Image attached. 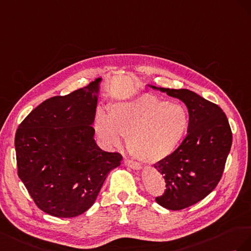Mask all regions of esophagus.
Returning a JSON list of instances; mask_svg holds the SVG:
<instances>
[{"label":"esophagus","instance_id":"34e87169","mask_svg":"<svg viewBox=\"0 0 251 251\" xmlns=\"http://www.w3.org/2000/svg\"><path fill=\"white\" fill-rule=\"evenodd\" d=\"M124 163L126 164V165L128 166V167H130V168H132V169H141V165L140 164L138 163V162H134V161H132V160H130V159H125L124 160Z\"/></svg>","mask_w":251,"mask_h":251}]
</instances>
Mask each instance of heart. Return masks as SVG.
<instances>
[{
	"mask_svg": "<svg viewBox=\"0 0 251 251\" xmlns=\"http://www.w3.org/2000/svg\"><path fill=\"white\" fill-rule=\"evenodd\" d=\"M189 116L185 107L153 96H141L113 104L108 117L99 112L95 129L107 148L119 147L128 138L131 153L141 161L165 159L181 144Z\"/></svg>",
	"mask_w": 251,
	"mask_h": 251,
	"instance_id": "heart-1",
	"label": "heart"
}]
</instances>
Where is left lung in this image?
Segmentation results:
<instances>
[{"label":"left lung","mask_w":251,"mask_h":251,"mask_svg":"<svg viewBox=\"0 0 251 251\" xmlns=\"http://www.w3.org/2000/svg\"><path fill=\"white\" fill-rule=\"evenodd\" d=\"M160 89L180 99L188 108V132L175 151L154 164L166 190L155 201L181 210L201 201L217 187L232 144V132L220 107L188 89Z\"/></svg>","instance_id":"left-lung-1"}]
</instances>
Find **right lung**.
Here are the masks:
<instances>
[{"label":"right lung","mask_w":251,"mask_h":251,"mask_svg":"<svg viewBox=\"0 0 251 251\" xmlns=\"http://www.w3.org/2000/svg\"><path fill=\"white\" fill-rule=\"evenodd\" d=\"M100 82L46 100L17 129L18 176L35 205L50 216L74 218L88 210L123 159L104 151L94 139Z\"/></svg>","instance_id":"obj_1"}]
</instances>
